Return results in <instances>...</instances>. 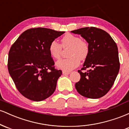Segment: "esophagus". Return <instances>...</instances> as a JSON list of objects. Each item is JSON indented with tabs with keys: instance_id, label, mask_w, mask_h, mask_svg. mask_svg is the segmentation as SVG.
Returning a JSON list of instances; mask_svg holds the SVG:
<instances>
[{
	"instance_id": "34e87169",
	"label": "esophagus",
	"mask_w": 129,
	"mask_h": 129,
	"mask_svg": "<svg viewBox=\"0 0 129 129\" xmlns=\"http://www.w3.org/2000/svg\"><path fill=\"white\" fill-rule=\"evenodd\" d=\"M70 73V72H66V71H63L62 72V74L63 75H69Z\"/></svg>"
}]
</instances>
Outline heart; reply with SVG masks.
I'll list each match as a JSON object with an SVG mask.
<instances>
[{"label": "heart", "instance_id": "obj_1", "mask_svg": "<svg viewBox=\"0 0 129 129\" xmlns=\"http://www.w3.org/2000/svg\"><path fill=\"white\" fill-rule=\"evenodd\" d=\"M61 44L56 41L50 42L48 51L51 57L59 59L61 56L62 47H70L68 51L69 57L59 60L56 63L58 69L63 71H70L79 65L80 59L83 60L89 54L90 47L86 41L81 39L79 36L70 33H67L61 38Z\"/></svg>", "mask_w": 129, "mask_h": 129}]
</instances>
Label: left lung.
Wrapping results in <instances>:
<instances>
[{"label": "left lung", "instance_id": "8db88e82", "mask_svg": "<svg viewBox=\"0 0 129 129\" xmlns=\"http://www.w3.org/2000/svg\"><path fill=\"white\" fill-rule=\"evenodd\" d=\"M80 35L89 44V54L83 67L78 70L81 79L75 84L84 97L97 99L112 88L119 70L118 47L109 33L95 27H85L71 31ZM89 69L83 72L82 70Z\"/></svg>", "mask_w": 129, "mask_h": 129}]
</instances>
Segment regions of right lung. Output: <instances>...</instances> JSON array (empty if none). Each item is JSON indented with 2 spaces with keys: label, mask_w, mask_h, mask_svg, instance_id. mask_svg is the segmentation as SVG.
I'll return each mask as SVG.
<instances>
[{
  "label": "right lung",
  "mask_w": 129,
  "mask_h": 129,
  "mask_svg": "<svg viewBox=\"0 0 129 129\" xmlns=\"http://www.w3.org/2000/svg\"><path fill=\"white\" fill-rule=\"evenodd\" d=\"M64 33L46 28H30L22 33L11 47L9 73L18 91L27 99L41 101L55 91L62 71L54 69L48 47Z\"/></svg>",
  "instance_id": "1"
}]
</instances>
